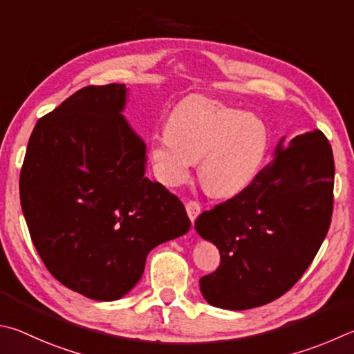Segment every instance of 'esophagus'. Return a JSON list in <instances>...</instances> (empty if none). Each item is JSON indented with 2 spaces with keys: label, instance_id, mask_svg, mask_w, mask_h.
Wrapping results in <instances>:
<instances>
[{
  "label": "esophagus",
  "instance_id": "1",
  "mask_svg": "<svg viewBox=\"0 0 354 354\" xmlns=\"http://www.w3.org/2000/svg\"><path fill=\"white\" fill-rule=\"evenodd\" d=\"M185 210H187L190 221L194 223L196 220V216L199 215V212H201V205H199V203L196 201H187L185 203Z\"/></svg>",
  "mask_w": 354,
  "mask_h": 354
}]
</instances>
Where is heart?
Listing matches in <instances>:
<instances>
[{
	"label": "heart",
	"instance_id": "heart-1",
	"mask_svg": "<svg viewBox=\"0 0 354 354\" xmlns=\"http://www.w3.org/2000/svg\"><path fill=\"white\" fill-rule=\"evenodd\" d=\"M268 145L269 130L260 115L195 95L171 111L167 134L151 140L150 159L158 179L169 187L183 184L199 159L204 189L232 196L254 181Z\"/></svg>",
	"mask_w": 354,
	"mask_h": 354
}]
</instances>
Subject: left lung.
<instances>
[{
	"mask_svg": "<svg viewBox=\"0 0 354 354\" xmlns=\"http://www.w3.org/2000/svg\"><path fill=\"white\" fill-rule=\"evenodd\" d=\"M333 187V150L322 131L281 138L246 189L196 218V232L221 255L216 271L199 280L207 304L241 311L289 291L328 232Z\"/></svg>",
	"mask_w": 354,
	"mask_h": 354,
	"instance_id": "obj_1",
	"label": "left lung"
}]
</instances>
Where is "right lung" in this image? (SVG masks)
<instances>
[{
	"label": "right lung",
	"mask_w": 354,
	"mask_h": 354,
	"mask_svg": "<svg viewBox=\"0 0 354 354\" xmlns=\"http://www.w3.org/2000/svg\"><path fill=\"white\" fill-rule=\"evenodd\" d=\"M128 88L86 86L37 122L20 199L32 243L62 285L119 300L153 248L189 232L183 203L145 176V142L124 118Z\"/></svg>",
	"instance_id": "obj_1"
}]
</instances>
